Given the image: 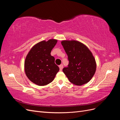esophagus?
<instances>
[{"instance_id":"esophagus-1","label":"esophagus","mask_w":120,"mask_h":120,"mask_svg":"<svg viewBox=\"0 0 120 120\" xmlns=\"http://www.w3.org/2000/svg\"><path fill=\"white\" fill-rule=\"evenodd\" d=\"M59 68H60V71H61L63 70V64H60V65L59 66Z\"/></svg>"}]
</instances>
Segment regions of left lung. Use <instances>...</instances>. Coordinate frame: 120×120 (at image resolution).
Instances as JSON below:
<instances>
[{"mask_svg": "<svg viewBox=\"0 0 120 120\" xmlns=\"http://www.w3.org/2000/svg\"><path fill=\"white\" fill-rule=\"evenodd\" d=\"M61 45L68 56V67L63 70L71 82L77 86L88 83L95 75L97 64L93 53L83 43L64 40Z\"/></svg>", "mask_w": 120, "mask_h": 120, "instance_id": "obj_1", "label": "left lung"}]
</instances>
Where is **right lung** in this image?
Wrapping results in <instances>:
<instances>
[{
	"label": "right lung",
	"instance_id": "1",
	"mask_svg": "<svg viewBox=\"0 0 120 120\" xmlns=\"http://www.w3.org/2000/svg\"><path fill=\"white\" fill-rule=\"evenodd\" d=\"M57 39L40 41L32 47L25 57V73L28 79L38 86H45L51 82L60 68L54 63L50 52Z\"/></svg>",
	"mask_w": 120,
	"mask_h": 120
}]
</instances>
